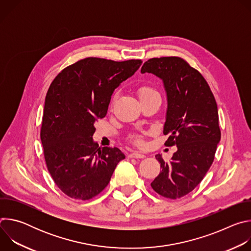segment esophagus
<instances>
[{"instance_id":"esophagus-1","label":"esophagus","mask_w":251,"mask_h":251,"mask_svg":"<svg viewBox=\"0 0 251 251\" xmlns=\"http://www.w3.org/2000/svg\"><path fill=\"white\" fill-rule=\"evenodd\" d=\"M129 158H137V159H142V158H145V155L144 154H141V153H138V152H133V153H130Z\"/></svg>"}]
</instances>
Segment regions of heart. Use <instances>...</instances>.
<instances>
[{"mask_svg":"<svg viewBox=\"0 0 251 251\" xmlns=\"http://www.w3.org/2000/svg\"><path fill=\"white\" fill-rule=\"evenodd\" d=\"M138 94H139L140 99L141 98H144V97L151 96V95H159L158 92L153 87H151L149 85H142V86H140L138 88ZM136 142H137V144H139V145L143 144V142H142V140L140 138H137Z\"/></svg>","mask_w":251,"mask_h":251,"instance_id":"1","label":"heart"}]
</instances>
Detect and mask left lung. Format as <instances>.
<instances>
[{
    "label": "left lung",
    "instance_id": "8db88e82",
    "mask_svg": "<svg viewBox=\"0 0 251 251\" xmlns=\"http://www.w3.org/2000/svg\"><path fill=\"white\" fill-rule=\"evenodd\" d=\"M141 73L160 77L167 92L164 135L166 146L177 150L166 162L156 155L161 172L151 183L159 195L176 200L191 193L210 168L221 140L218 105L203 76L185 59L164 56L148 59Z\"/></svg>",
    "mask_w": 251,
    "mask_h": 251
}]
</instances>
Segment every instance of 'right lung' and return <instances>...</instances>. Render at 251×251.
Instances as JSON below:
<instances>
[{
  "mask_svg": "<svg viewBox=\"0 0 251 251\" xmlns=\"http://www.w3.org/2000/svg\"><path fill=\"white\" fill-rule=\"evenodd\" d=\"M141 59L86 57L68 65L51 82L41 128L48 170L71 199L87 201L109 184L125 155L93 142L94 123L105 117L113 91L132 76Z\"/></svg>",
  "mask_w": 251,
  "mask_h": 251,
  "instance_id": "obj_1",
  "label": "right lung"
}]
</instances>
